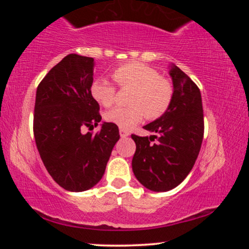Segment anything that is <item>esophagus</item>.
<instances>
[{"label": "esophagus", "mask_w": 249, "mask_h": 249, "mask_svg": "<svg viewBox=\"0 0 249 249\" xmlns=\"http://www.w3.org/2000/svg\"><path fill=\"white\" fill-rule=\"evenodd\" d=\"M119 134H121L122 138H126V137H127L130 133H128L126 130H124V128H121V130H119Z\"/></svg>", "instance_id": "esophagus-1"}]
</instances>
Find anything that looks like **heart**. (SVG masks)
I'll use <instances>...</instances> for the list:
<instances>
[{
  "mask_svg": "<svg viewBox=\"0 0 249 249\" xmlns=\"http://www.w3.org/2000/svg\"><path fill=\"white\" fill-rule=\"evenodd\" d=\"M111 77L118 88L131 89L128 107H115L105 113V119L117 126L130 128L144 116L154 121L165 115L172 103V83L148 65L138 62L125 63L116 68ZM90 93L102 107H108L115 103L116 88L105 78L95 79Z\"/></svg>",
  "mask_w": 249,
  "mask_h": 249,
  "instance_id": "heart-1",
  "label": "heart"
}]
</instances>
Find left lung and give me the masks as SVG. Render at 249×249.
I'll return each instance as SVG.
<instances>
[{
    "label": "left lung",
    "instance_id": "left-lung-1",
    "mask_svg": "<svg viewBox=\"0 0 249 249\" xmlns=\"http://www.w3.org/2000/svg\"><path fill=\"white\" fill-rule=\"evenodd\" d=\"M173 99L160 118L144 128L157 134H132V170L142 185L154 192L177 187L194 166L204 138V110L199 88L178 67L171 69ZM154 139L159 141L152 143Z\"/></svg>",
    "mask_w": 249,
    "mask_h": 249
}]
</instances>
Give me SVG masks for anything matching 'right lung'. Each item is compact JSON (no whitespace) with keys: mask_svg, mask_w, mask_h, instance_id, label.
<instances>
[{"mask_svg":"<svg viewBox=\"0 0 249 249\" xmlns=\"http://www.w3.org/2000/svg\"><path fill=\"white\" fill-rule=\"evenodd\" d=\"M93 58L70 53L45 75L37 87L34 136L37 150L59 186L82 192L95 186L105 172L119 139L118 126L104 123L98 132L83 127L101 122L99 104L90 93Z\"/></svg>","mask_w":249,"mask_h":249,"instance_id":"obj_1","label":"right lung"}]
</instances>
